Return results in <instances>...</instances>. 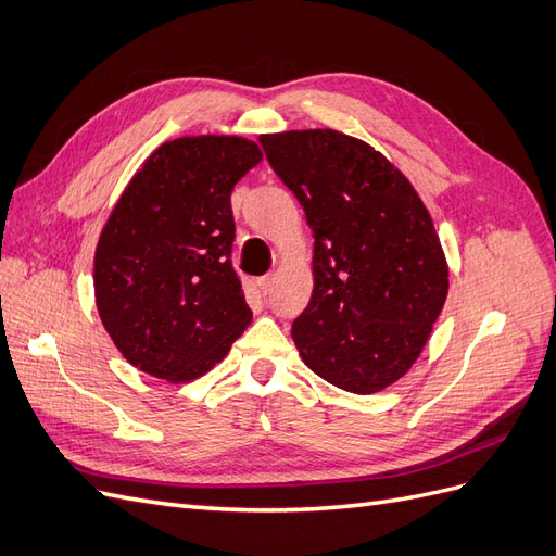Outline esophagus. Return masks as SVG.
<instances>
[{
	"instance_id": "34e87169",
	"label": "esophagus",
	"mask_w": 556,
	"mask_h": 556,
	"mask_svg": "<svg viewBox=\"0 0 556 556\" xmlns=\"http://www.w3.org/2000/svg\"><path fill=\"white\" fill-rule=\"evenodd\" d=\"M257 285H260V290H262V294H268L274 290V274H268V276H262L260 280H257Z\"/></svg>"
}]
</instances>
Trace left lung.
I'll return each instance as SVG.
<instances>
[{
    "label": "left lung",
    "mask_w": 556,
    "mask_h": 556,
    "mask_svg": "<svg viewBox=\"0 0 556 556\" xmlns=\"http://www.w3.org/2000/svg\"><path fill=\"white\" fill-rule=\"evenodd\" d=\"M260 143L313 229V294L292 323L311 371L345 392L399 380L429 341L447 264L408 178L333 129L264 134Z\"/></svg>",
    "instance_id": "1"
}]
</instances>
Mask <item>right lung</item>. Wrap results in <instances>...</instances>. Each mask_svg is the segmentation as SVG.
I'll return each instance as SVG.
<instances>
[{
    "mask_svg": "<svg viewBox=\"0 0 556 556\" xmlns=\"http://www.w3.org/2000/svg\"><path fill=\"white\" fill-rule=\"evenodd\" d=\"M262 160L239 137L160 146L129 180L94 252L99 317L141 371L190 382L220 362L250 325L231 266V190Z\"/></svg>",
    "mask_w": 556,
    "mask_h": 556,
    "instance_id": "add662e5",
    "label": "right lung"
}]
</instances>
